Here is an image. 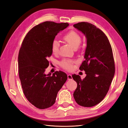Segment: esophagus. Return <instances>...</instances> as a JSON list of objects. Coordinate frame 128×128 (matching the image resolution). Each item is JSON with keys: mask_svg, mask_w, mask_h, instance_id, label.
I'll return each mask as SVG.
<instances>
[{"mask_svg": "<svg viewBox=\"0 0 128 128\" xmlns=\"http://www.w3.org/2000/svg\"><path fill=\"white\" fill-rule=\"evenodd\" d=\"M68 80H72V76L70 74L68 75Z\"/></svg>", "mask_w": 128, "mask_h": 128, "instance_id": "1", "label": "esophagus"}]
</instances>
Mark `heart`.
<instances>
[{
    "instance_id": "obj_1",
    "label": "heart",
    "mask_w": 128,
    "mask_h": 128,
    "mask_svg": "<svg viewBox=\"0 0 128 128\" xmlns=\"http://www.w3.org/2000/svg\"><path fill=\"white\" fill-rule=\"evenodd\" d=\"M64 39L74 49L77 48L81 42V38L79 34L74 32L68 33L64 37ZM59 42L57 40H54L51 45V50L53 53L56 54L59 52ZM61 65L67 70H71L72 68V61L69 60H64L61 62Z\"/></svg>"
}]
</instances>
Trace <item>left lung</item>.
I'll use <instances>...</instances> for the list:
<instances>
[{"instance_id": "1", "label": "left lung", "mask_w": 128, "mask_h": 128, "mask_svg": "<svg viewBox=\"0 0 128 128\" xmlns=\"http://www.w3.org/2000/svg\"><path fill=\"white\" fill-rule=\"evenodd\" d=\"M73 26L86 39L84 61L80 67L86 75L82 80L72 75L77 83L73 96L79 105L90 107L101 102L109 90L115 74L113 52L106 34L94 25L83 22Z\"/></svg>"}]
</instances>
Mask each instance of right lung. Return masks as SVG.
I'll return each mask as SVG.
<instances>
[{
    "instance_id": "obj_1",
    "label": "right lung",
    "mask_w": 128,
    "mask_h": 128,
    "mask_svg": "<svg viewBox=\"0 0 128 128\" xmlns=\"http://www.w3.org/2000/svg\"><path fill=\"white\" fill-rule=\"evenodd\" d=\"M69 26L68 23L46 21L34 26L22 42L18 56V75L27 100L40 109L55 103L57 94L67 80L61 71L52 75L45 73L51 56V45L56 34Z\"/></svg>"
}]
</instances>
